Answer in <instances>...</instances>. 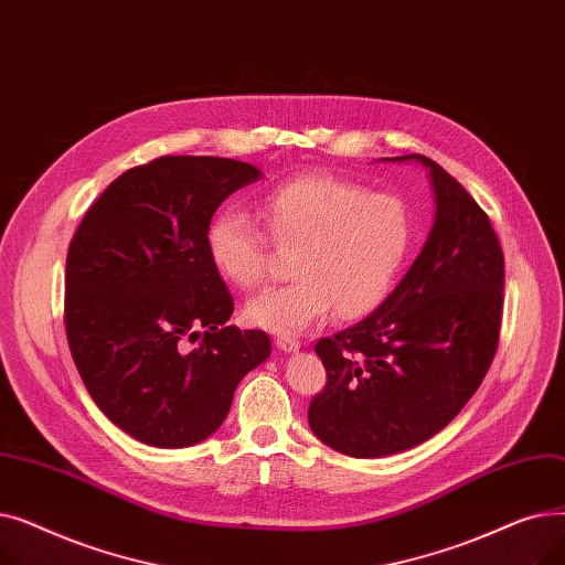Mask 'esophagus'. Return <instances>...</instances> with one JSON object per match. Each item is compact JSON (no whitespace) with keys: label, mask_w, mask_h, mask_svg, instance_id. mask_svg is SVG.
<instances>
[{"label":"esophagus","mask_w":565,"mask_h":565,"mask_svg":"<svg viewBox=\"0 0 565 565\" xmlns=\"http://www.w3.org/2000/svg\"><path fill=\"white\" fill-rule=\"evenodd\" d=\"M275 345H277L279 350H284V352H298V350H300V341H298V339H290V337H286V334H279V337L275 339Z\"/></svg>","instance_id":"obj_1"}]
</instances>
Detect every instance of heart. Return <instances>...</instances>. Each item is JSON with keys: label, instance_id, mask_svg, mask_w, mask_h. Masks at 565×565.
<instances>
[{"label": "heart", "instance_id": "1", "mask_svg": "<svg viewBox=\"0 0 565 565\" xmlns=\"http://www.w3.org/2000/svg\"><path fill=\"white\" fill-rule=\"evenodd\" d=\"M267 233L295 247L292 281L267 288L245 305V318L273 332H302L334 307L339 318L375 309L409 249L412 222L401 196L366 192L332 173H302L260 196ZM205 247L215 270L237 288L258 286L270 270V241L241 207L211 222Z\"/></svg>", "mask_w": 565, "mask_h": 565}]
</instances>
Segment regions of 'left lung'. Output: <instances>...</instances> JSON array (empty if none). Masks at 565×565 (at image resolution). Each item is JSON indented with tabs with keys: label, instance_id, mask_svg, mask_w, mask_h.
Segmentation results:
<instances>
[{
	"label": "left lung",
	"instance_id": "obj_1",
	"mask_svg": "<svg viewBox=\"0 0 565 565\" xmlns=\"http://www.w3.org/2000/svg\"><path fill=\"white\" fill-rule=\"evenodd\" d=\"M435 224L373 313L316 343L328 371L309 405L313 435L339 454L382 458L437 435L481 387L503 309V252L483 207L426 156Z\"/></svg>",
	"mask_w": 565,
	"mask_h": 565
}]
</instances>
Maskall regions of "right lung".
I'll return each instance as SVG.
<instances>
[{
	"mask_svg": "<svg viewBox=\"0 0 565 565\" xmlns=\"http://www.w3.org/2000/svg\"><path fill=\"white\" fill-rule=\"evenodd\" d=\"M258 178L231 158H156L109 183L71 241L73 362L105 417L151 447L211 437L237 382L270 358L265 332L226 324L233 298L205 247L222 201Z\"/></svg>",
	"mask_w": 565,
	"mask_h": 565,
	"instance_id": "1",
	"label": "right lung"
}]
</instances>
